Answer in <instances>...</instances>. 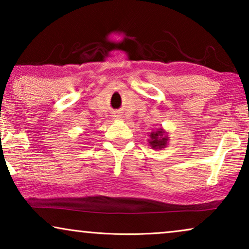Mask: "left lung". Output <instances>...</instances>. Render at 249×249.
Returning a JSON list of instances; mask_svg holds the SVG:
<instances>
[{
  "instance_id": "1",
  "label": "left lung",
  "mask_w": 249,
  "mask_h": 249,
  "mask_svg": "<svg viewBox=\"0 0 249 249\" xmlns=\"http://www.w3.org/2000/svg\"><path fill=\"white\" fill-rule=\"evenodd\" d=\"M148 145L153 149H163L169 145L170 137L168 131L164 130L162 127L154 129L148 134Z\"/></svg>"
}]
</instances>
